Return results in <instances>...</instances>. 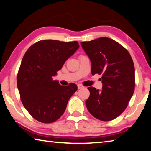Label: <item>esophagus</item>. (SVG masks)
Here are the masks:
<instances>
[{
	"label": "esophagus",
	"instance_id": "1",
	"mask_svg": "<svg viewBox=\"0 0 151 151\" xmlns=\"http://www.w3.org/2000/svg\"><path fill=\"white\" fill-rule=\"evenodd\" d=\"M77 86H78V89H81V88H84V86L82 85H81V84H78V85H77Z\"/></svg>",
	"mask_w": 151,
	"mask_h": 151
}]
</instances>
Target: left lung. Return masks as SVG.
I'll return each mask as SVG.
<instances>
[{"label": "left lung", "instance_id": "obj_1", "mask_svg": "<svg viewBox=\"0 0 151 151\" xmlns=\"http://www.w3.org/2000/svg\"><path fill=\"white\" fill-rule=\"evenodd\" d=\"M81 44L91 60L92 75H102L103 83L101 91L88 87L90 96L85 102L86 108L96 119L112 121L124 112L134 93V66L131 56L109 38Z\"/></svg>", "mask_w": 151, "mask_h": 151}]
</instances>
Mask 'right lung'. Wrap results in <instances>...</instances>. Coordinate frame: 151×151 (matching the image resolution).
Here are the masks:
<instances>
[{"instance_id": "1", "label": "right lung", "mask_w": 151, "mask_h": 151, "mask_svg": "<svg viewBox=\"0 0 151 151\" xmlns=\"http://www.w3.org/2000/svg\"><path fill=\"white\" fill-rule=\"evenodd\" d=\"M78 48L77 41L42 40L25 52L18 72L17 87L24 108L37 121L51 123L65 112L77 86H61L53 76Z\"/></svg>"}]
</instances>
